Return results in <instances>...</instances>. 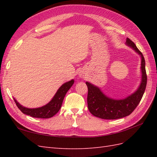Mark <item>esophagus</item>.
Wrapping results in <instances>:
<instances>
[{
	"label": "esophagus",
	"instance_id": "1",
	"mask_svg": "<svg viewBox=\"0 0 157 157\" xmlns=\"http://www.w3.org/2000/svg\"><path fill=\"white\" fill-rule=\"evenodd\" d=\"M79 77L80 78H82V79H84V78H85V75H84V73L83 72V71H81V72H79Z\"/></svg>",
	"mask_w": 157,
	"mask_h": 157
}]
</instances>
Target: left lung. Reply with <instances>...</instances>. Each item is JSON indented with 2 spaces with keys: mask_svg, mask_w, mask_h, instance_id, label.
I'll list each match as a JSON object with an SVG mask.
<instances>
[{
  "mask_svg": "<svg viewBox=\"0 0 157 157\" xmlns=\"http://www.w3.org/2000/svg\"><path fill=\"white\" fill-rule=\"evenodd\" d=\"M125 44L140 56L142 73L140 84L134 93L126 98L113 99L105 95L98 86L86 82V84L88 89V107L90 112L96 117L103 119H117L129 115L138 105L144 93L147 82L144 57L131 40L127 38Z\"/></svg>",
  "mask_w": 157,
  "mask_h": 157,
  "instance_id": "left-lung-1",
  "label": "left lung"
}]
</instances>
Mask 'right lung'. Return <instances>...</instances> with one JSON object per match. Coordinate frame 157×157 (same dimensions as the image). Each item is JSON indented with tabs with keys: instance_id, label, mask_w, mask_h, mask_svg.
Returning <instances> with one entry per match:
<instances>
[{
	"instance_id": "add662e5",
	"label": "right lung",
	"mask_w": 157,
	"mask_h": 157,
	"mask_svg": "<svg viewBox=\"0 0 157 157\" xmlns=\"http://www.w3.org/2000/svg\"><path fill=\"white\" fill-rule=\"evenodd\" d=\"M73 83H74L73 79L64 83L58 89V90L56 91V94L53 96L51 101L46 105L41 106V107L32 109L27 108L25 106L20 105L15 98H13V99H14L16 103V105L17 106V107L23 114L29 115L32 117L36 118H51L59 112L61 107L63 99L65 98L66 93L68 92L70 88L73 86Z\"/></svg>"
}]
</instances>
